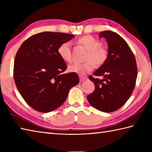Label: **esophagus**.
Returning a JSON list of instances; mask_svg holds the SVG:
<instances>
[{
    "mask_svg": "<svg viewBox=\"0 0 152 152\" xmlns=\"http://www.w3.org/2000/svg\"><path fill=\"white\" fill-rule=\"evenodd\" d=\"M79 77H80V81L82 82H83V81H85V80H86V77H83V76H80Z\"/></svg>",
    "mask_w": 152,
    "mask_h": 152,
    "instance_id": "34e87169",
    "label": "esophagus"
}]
</instances>
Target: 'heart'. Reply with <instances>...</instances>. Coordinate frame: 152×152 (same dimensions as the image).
<instances>
[{
	"label": "heart",
	"mask_w": 152,
	"mask_h": 152,
	"mask_svg": "<svg viewBox=\"0 0 152 152\" xmlns=\"http://www.w3.org/2000/svg\"><path fill=\"white\" fill-rule=\"evenodd\" d=\"M80 44L83 45L89 51L87 61L84 63H74L69 66V70L71 72L80 74H86L95 68L96 63L102 64L108 57V51L104 47L101 46V42L92 36L83 37L79 40ZM58 53L61 59L66 62L72 61L71 54V42L69 41L61 44L58 48Z\"/></svg>",
	"instance_id": "b5f03b06"
}]
</instances>
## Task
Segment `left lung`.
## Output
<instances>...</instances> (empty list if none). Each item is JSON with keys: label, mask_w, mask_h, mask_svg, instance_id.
<instances>
[{"label": "left lung", "mask_w": 152, "mask_h": 152, "mask_svg": "<svg viewBox=\"0 0 152 152\" xmlns=\"http://www.w3.org/2000/svg\"><path fill=\"white\" fill-rule=\"evenodd\" d=\"M102 37L107 42L108 57L93 75L103 78L89 76L95 89L87 99L99 110L112 112L120 108L131 96L136 83L137 66L133 51L121 37L104 31L99 34V38Z\"/></svg>", "instance_id": "obj_1"}]
</instances>
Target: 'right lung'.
Wrapping results in <instances>:
<instances>
[{
    "instance_id": "add662e5",
    "label": "right lung",
    "mask_w": 152,
    "mask_h": 152,
    "mask_svg": "<svg viewBox=\"0 0 152 152\" xmlns=\"http://www.w3.org/2000/svg\"><path fill=\"white\" fill-rule=\"evenodd\" d=\"M74 35L42 32L33 35L19 48L15 57L14 78L22 97L40 112L59 108L70 89L79 83L76 72L64 74L67 66L58 53L59 46Z\"/></svg>"
}]
</instances>
